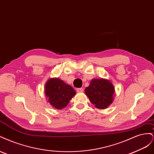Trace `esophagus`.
<instances>
[{
  "instance_id": "obj_1",
  "label": "esophagus",
  "mask_w": 154,
  "mask_h": 154,
  "mask_svg": "<svg viewBox=\"0 0 154 154\" xmlns=\"http://www.w3.org/2000/svg\"><path fill=\"white\" fill-rule=\"evenodd\" d=\"M76 91H77V92H78V93H80V92H82L83 91V89L82 88H77Z\"/></svg>"
}]
</instances>
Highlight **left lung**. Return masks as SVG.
<instances>
[{
    "label": "left lung",
    "instance_id": "left-lung-1",
    "mask_svg": "<svg viewBox=\"0 0 154 154\" xmlns=\"http://www.w3.org/2000/svg\"><path fill=\"white\" fill-rule=\"evenodd\" d=\"M114 87L109 80L92 79L85 89V94L97 109H105L112 103Z\"/></svg>",
    "mask_w": 154,
    "mask_h": 154
}]
</instances>
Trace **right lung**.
I'll use <instances>...</instances> for the list:
<instances>
[{"label":"right lung","instance_id":"1","mask_svg":"<svg viewBox=\"0 0 154 154\" xmlns=\"http://www.w3.org/2000/svg\"><path fill=\"white\" fill-rule=\"evenodd\" d=\"M45 94L48 102L54 108H65L76 94L74 88L58 78H50L45 85Z\"/></svg>","mask_w":154,"mask_h":154}]
</instances>
